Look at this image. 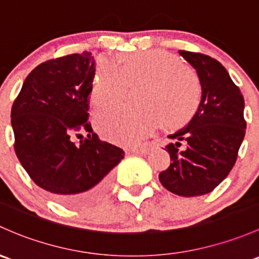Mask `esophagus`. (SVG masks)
Wrapping results in <instances>:
<instances>
[{"instance_id": "obj_1", "label": "esophagus", "mask_w": 259, "mask_h": 259, "mask_svg": "<svg viewBox=\"0 0 259 259\" xmlns=\"http://www.w3.org/2000/svg\"><path fill=\"white\" fill-rule=\"evenodd\" d=\"M150 150V148L146 145H141V146H135V148L132 149L133 152H135V154H141V155H146Z\"/></svg>"}]
</instances>
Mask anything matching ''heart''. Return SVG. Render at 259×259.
<instances>
[{
    "mask_svg": "<svg viewBox=\"0 0 259 259\" xmlns=\"http://www.w3.org/2000/svg\"><path fill=\"white\" fill-rule=\"evenodd\" d=\"M127 85H143L139 104L143 108L115 107L95 116L98 130L120 145H133L151 133L157 121L166 127L184 124L200 104L201 85L182 61L165 51L152 50L130 54L121 67L110 59H99L91 92L95 109L120 103ZM159 119H157V118Z\"/></svg>",
    "mask_w": 259,
    "mask_h": 259,
    "instance_id": "obj_1",
    "label": "heart"
}]
</instances>
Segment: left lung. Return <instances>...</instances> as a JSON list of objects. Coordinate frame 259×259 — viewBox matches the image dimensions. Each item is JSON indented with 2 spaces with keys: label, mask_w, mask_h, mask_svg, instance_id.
<instances>
[{
  "label": "left lung",
  "mask_w": 259,
  "mask_h": 259,
  "mask_svg": "<svg viewBox=\"0 0 259 259\" xmlns=\"http://www.w3.org/2000/svg\"><path fill=\"white\" fill-rule=\"evenodd\" d=\"M179 54L196 70L202 93L191 120L167 137L176 143L165 146L171 162L159 180L172 194L194 197L211 192L232 170L246 134L244 99L219 61L194 52Z\"/></svg>",
  "instance_id": "1"
}]
</instances>
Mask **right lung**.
I'll list each match as a JSON object with an SVG mask.
<instances>
[{
    "label": "right lung",
    "mask_w": 259,
    "mask_h": 259,
    "mask_svg": "<svg viewBox=\"0 0 259 259\" xmlns=\"http://www.w3.org/2000/svg\"><path fill=\"white\" fill-rule=\"evenodd\" d=\"M94 75L91 52L45 62L27 75L11 111L23 168L37 186L70 207L102 197L109 172L125 155L100 140L88 122ZM78 131L89 132V139L74 144L71 135Z\"/></svg>",
    "instance_id": "add662e5"
}]
</instances>
